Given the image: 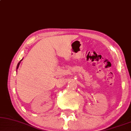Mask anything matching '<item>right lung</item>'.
<instances>
[{
	"instance_id": "right-lung-1",
	"label": "right lung",
	"mask_w": 131,
	"mask_h": 131,
	"mask_svg": "<svg viewBox=\"0 0 131 131\" xmlns=\"http://www.w3.org/2000/svg\"><path fill=\"white\" fill-rule=\"evenodd\" d=\"M22 60H23V59H21V60H20V62L18 63V64H17V69L18 68V67H19V65H20V62H21V61H22Z\"/></svg>"
}]
</instances>
